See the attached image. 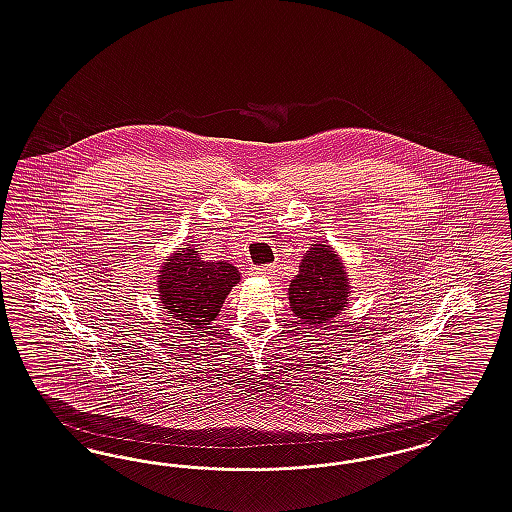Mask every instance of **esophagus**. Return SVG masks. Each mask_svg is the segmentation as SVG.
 <instances>
[{"instance_id":"esophagus-1","label":"esophagus","mask_w":512,"mask_h":512,"mask_svg":"<svg viewBox=\"0 0 512 512\" xmlns=\"http://www.w3.org/2000/svg\"><path fill=\"white\" fill-rule=\"evenodd\" d=\"M274 272H276V266H272V264L253 266V268H251V274H253V276H263V278H272Z\"/></svg>"}]
</instances>
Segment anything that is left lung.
Returning <instances> with one entry per match:
<instances>
[{
    "instance_id": "8db88e82",
    "label": "left lung",
    "mask_w": 512,
    "mask_h": 512,
    "mask_svg": "<svg viewBox=\"0 0 512 512\" xmlns=\"http://www.w3.org/2000/svg\"><path fill=\"white\" fill-rule=\"evenodd\" d=\"M349 283L338 255L330 246L315 244L304 255L300 272L289 285V302L304 323H328L347 304Z\"/></svg>"
}]
</instances>
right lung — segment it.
<instances>
[{"label":"right lung","mask_w":512,"mask_h":512,"mask_svg":"<svg viewBox=\"0 0 512 512\" xmlns=\"http://www.w3.org/2000/svg\"><path fill=\"white\" fill-rule=\"evenodd\" d=\"M159 276V296L165 310L184 325L204 328L223 306L240 274L233 264L201 261L195 249L174 253Z\"/></svg>","instance_id":"obj_1"}]
</instances>
